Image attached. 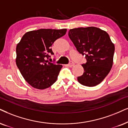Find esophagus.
Returning a JSON list of instances; mask_svg holds the SVG:
<instances>
[{"label": "esophagus", "mask_w": 128, "mask_h": 128, "mask_svg": "<svg viewBox=\"0 0 128 128\" xmlns=\"http://www.w3.org/2000/svg\"><path fill=\"white\" fill-rule=\"evenodd\" d=\"M67 66L70 67H72V66H74V63L72 62V61H70V63L68 64Z\"/></svg>", "instance_id": "esophagus-1"}]
</instances>
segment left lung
Instances as JSON below:
<instances>
[{
  "instance_id": "obj_1",
  "label": "left lung",
  "mask_w": 128,
  "mask_h": 128,
  "mask_svg": "<svg viewBox=\"0 0 128 128\" xmlns=\"http://www.w3.org/2000/svg\"><path fill=\"white\" fill-rule=\"evenodd\" d=\"M68 36L87 62L82 64L83 75L77 77L81 84L96 86L107 76L112 67L114 45L104 30L96 27L70 30Z\"/></svg>"
}]
</instances>
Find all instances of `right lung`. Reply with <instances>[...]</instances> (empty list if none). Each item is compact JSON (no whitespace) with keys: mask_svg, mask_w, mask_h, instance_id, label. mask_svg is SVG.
Instances as JSON below:
<instances>
[{"mask_svg":"<svg viewBox=\"0 0 128 128\" xmlns=\"http://www.w3.org/2000/svg\"><path fill=\"white\" fill-rule=\"evenodd\" d=\"M67 29H40L24 35L18 44L16 63L27 83L37 89L52 86L57 79L62 65L46 60L54 54L51 46L66 34Z\"/></svg>","mask_w":128,"mask_h":128,"instance_id":"1","label":"right lung"}]
</instances>
